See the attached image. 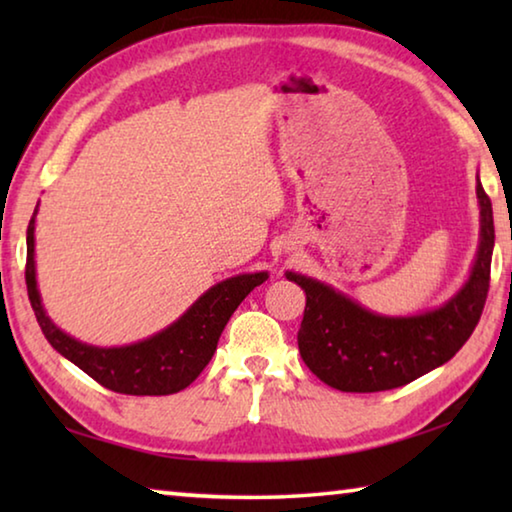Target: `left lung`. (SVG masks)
Masks as SVG:
<instances>
[{
  "instance_id": "left-lung-1",
  "label": "left lung",
  "mask_w": 512,
  "mask_h": 512,
  "mask_svg": "<svg viewBox=\"0 0 512 512\" xmlns=\"http://www.w3.org/2000/svg\"><path fill=\"white\" fill-rule=\"evenodd\" d=\"M476 198L481 232L470 277L438 309L415 316L375 314L325 282L287 271V280L307 296L300 357L320 381L343 393L391 391L443 366L463 348L488 298L495 248L492 203L479 176Z\"/></svg>"
}]
</instances>
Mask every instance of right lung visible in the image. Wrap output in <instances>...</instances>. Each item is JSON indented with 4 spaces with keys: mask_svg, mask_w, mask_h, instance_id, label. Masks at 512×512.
Wrapping results in <instances>:
<instances>
[{
    "mask_svg": "<svg viewBox=\"0 0 512 512\" xmlns=\"http://www.w3.org/2000/svg\"><path fill=\"white\" fill-rule=\"evenodd\" d=\"M36 212L27 230V291L38 325L51 343L85 375L108 391L124 395H171L187 388L210 363L223 327L250 291L268 280V273H241L207 289L183 316L162 332L119 348L88 345L63 332L47 316L36 280Z\"/></svg>",
    "mask_w": 512,
    "mask_h": 512,
    "instance_id": "1",
    "label": "right lung"
}]
</instances>
